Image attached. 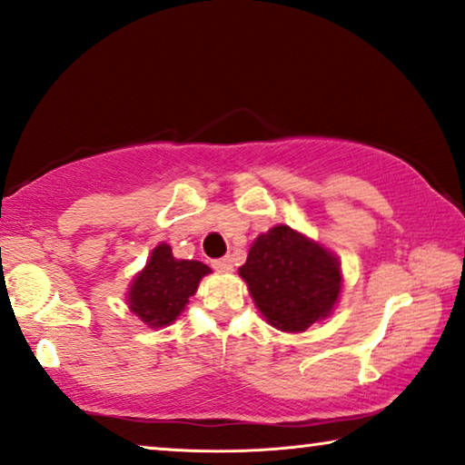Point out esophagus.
Returning <instances> with one entry per match:
<instances>
[{
  "instance_id": "obj_1",
  "label": "esophagus",
  "mask_w": 465,
  "mask_h": 465,
  "mask_svg": "<svg viewBox=\"0 0 465 465\" xmlns=\"http://www.w3.org/2000/svg\"><path fill=\"white\" fill-rule=\"evenodd\" d=\"M213 269H217V272H232L233 262H232L230 256H223V259H214Z\"/></svg>"
}]
</instances>
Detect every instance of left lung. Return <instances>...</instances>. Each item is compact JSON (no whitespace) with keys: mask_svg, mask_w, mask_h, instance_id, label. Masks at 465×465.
<instances>
[{"mask_svg":"<svg viewBox=\"0 0 465 465\" xmlns=\"http://www.w3.org/2000/svg\"><path fill=\"white\" fill-rule=\"evenodd\" d=\"M240 275L261 315L283 331L325 320L342 290L338 256L288 225H275L252 242Z\"/></svg>","mask_w":465,"mask_h":465,"instance_id":"1","label":"left lung"}]
</instances>
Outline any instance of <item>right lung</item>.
<instances>
[{"instance_id": "1", "label": "right lung", "mask_w": 465, "mask_h": 465, "mask_svg": "<svg viewBox=\"0 0 465 465\" xmlns=\"http://www.w3.org/2000/svg\"><path fill=\"white\" fill-rule=\"evenodd\" d=\"M209 273L211 267L204 262L175 259L171 246L163 242L131 282L127 292L131 313L150 328L171 325L182 315L190 296L196 294L200 280Z\"/></svg>"}]
</instances>
